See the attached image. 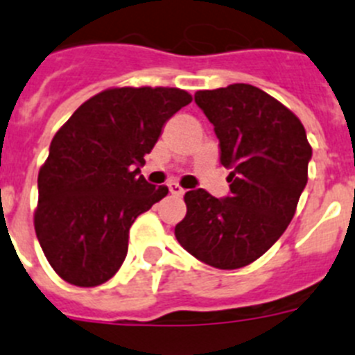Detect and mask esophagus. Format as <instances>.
Instances as JSON below:
<instances>
[{"label": "esophagus", "mask_w": 355, "mask_h": 355, "mask_svg": "<svg viewBox=\"0 0 355 355\" xmlns=\"http://www.w3.org/2000/svg\"><path fill=\"white\" fill-rule=\"evenodd\" d=\"M168 190H171L172 196H180L181 197L184 193V190L178 183H171V184H168Z\"/></svg>", "instance_id": "obj_1"}]
</instances>
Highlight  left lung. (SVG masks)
I'll return each mask as SVG.
<instances>
[{
  "label": "left lung",
  "mask_w": 355,
  "mask_h": 355,
  "mask_svg": "<svg viewBox=\"0 0 355 355\" xmlns=\"http://www.w3.org/2000/svg\"><path fill=\"white\" fill-rule=\"evenodd\" d=\"M196 103L220 140L231 196L184 193L187 215L174 234L184 250L220 270L261 258L286 231L307 183L311 146L290 108L247 83L199 90Z\"/></svg>",
  "instance_id": "obj_1"
}]
</instances>
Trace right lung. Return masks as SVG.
Returning <instances> with one entry per match:
<instances>
[{
	"instance_id": "right-lung-1",
	"label": "right lung",
	"mask_w": 355,
	"mask_h": 355,
	"mask_svg": "<svg viewBox=\"0 0 355 355\" xmlns=\"http://www.w3.org/2000/svg\"><path fill=\"white\" fill-rule=\"evenodd\" d=\"M188 103L192 96L174 87H112L56 131L39 171L33 225L64 281L92 288L117 274L135 218L168 193L139 175L144 156Z\"/></svg>"
}]
</instances>
